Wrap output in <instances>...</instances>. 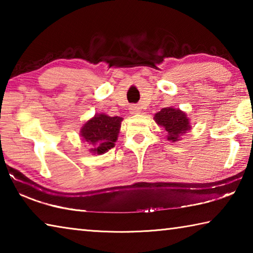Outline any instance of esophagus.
Wrapping results in <instances>:
<instances>
[{
	"label": "esophagus",
	"mask_w": 253,
	"mask_h": 253,
	"mask_svg": "<svg viewBox=\"0 0 253 253\" xmlns=\"http://www.w3.org/2000/svg\"><path fill=\"white\" fill-rule=\"evenodd\" d=\"M129 111H130V114L136 115V114L140 113V108L136 105H131V106H129Z\"/></svg>",
	"instance_id": "esophagus-1"
}]
</instances>
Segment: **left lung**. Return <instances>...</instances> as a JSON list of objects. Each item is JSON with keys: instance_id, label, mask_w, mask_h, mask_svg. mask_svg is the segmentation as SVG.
<instances>
[{"instance_id": "8db88e82", "label": "left lung", "mask_w": 253, "mask_h": 253, "mask_svg": "<svg viewBox=\"0 0 253 253\" xmlns=\"http://www.w3.org/2000/svg\"><path fill=\"white\" fill-rule=\"evenodd\" d=\"M154 119L157 125L165 128V130L168 131V140L173 143L181 139L184 132L191 129L190 119L187 118L185 113L178 108H172V107L163 108L155 114Z\"/></svg>"}]
</instances>
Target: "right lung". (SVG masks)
<instances>
[{"label":"right lung","mask_w":253,"mask_h":253,"mask_svg":"<svg viewBox=\"0 0 253 253\" xmlns=\"http://www.w3.org/2000/svg\"><path fill=\"white\" fill-rule=\"evenodd\" d=\"M122 117H110L105 114H97L95 117L81 127L83 140L90 146L89 152L101 155L115 146L122 125Z\"/></svg>","instance_id":"right-lung-1"}]
</instances>
